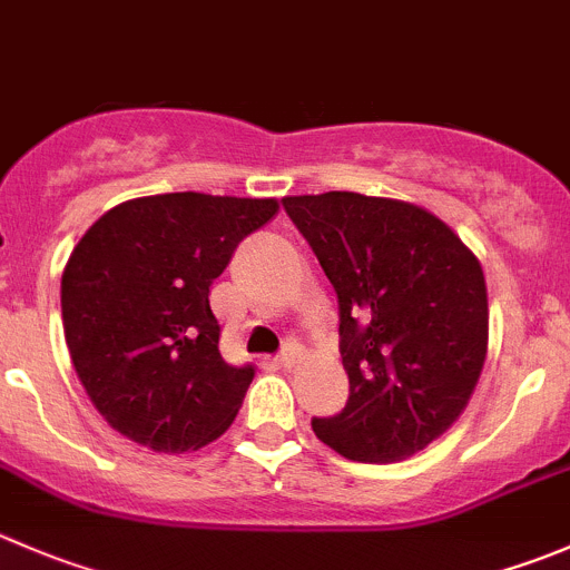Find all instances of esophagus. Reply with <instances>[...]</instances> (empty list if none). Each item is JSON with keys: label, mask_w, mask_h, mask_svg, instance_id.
Segmentation results:
<instances>
[{"label": "esophagus", "mask_w": 570, "mask_h": 570, "mask_svg": "<svg viewBox=\"0 0 570 570\" xmlns=\"http://www.w3.org/2000/svg\"><path fill=\"white\" fill-rule=\"evenodd\" d=\"M301 356H303L301 347H297V345H286L284 353H281V356H278V364H281V367H295V364L301 362Z\"/></svg>", "instance_id": "esophagus-1"}]
</instances>
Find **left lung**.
Returning a JSON list of instances; mask_svg holds the SVG:
<instances>
[{
  "mask_svg": "<svg viewBox=\"0 0 570 570\" xmlns=\"http://www.w3.org/2000/svg\"><path fill=\"white\" fill-rule=\"evenodd\" d=\"M340 301L345 409L314 417L353 462H401L465 412L488 356V286L471 247L414 203L356 191L284 197Z\"/></svg>",
  "mask_w": 570,
  "mask_h": 570,
  "instance_id": "1",
  "label": "left lung"
}]
</instances>
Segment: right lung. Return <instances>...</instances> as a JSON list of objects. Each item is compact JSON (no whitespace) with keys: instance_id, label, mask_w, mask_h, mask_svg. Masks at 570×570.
Here are the masks:
<instances>
[{"instance_id":"obj_1","label":"right lung","mask_w":570,"mask_h":570,"mask_svg":"<svg viewBox=\"0 0 570 570\" xmlns=\"http://www.w3.org/2000/svg\"><path fill=\"white\" fill-rule=\"evenodd\" d=\"M278 214L273 197H136L82 234L60 278L77 379L110 429L158 454L228 432L253 364L219 353L208 286L236 245Z\"/></svg>"}]
</instances>
